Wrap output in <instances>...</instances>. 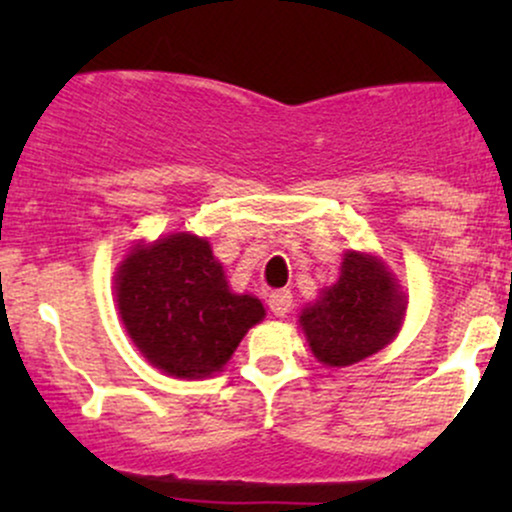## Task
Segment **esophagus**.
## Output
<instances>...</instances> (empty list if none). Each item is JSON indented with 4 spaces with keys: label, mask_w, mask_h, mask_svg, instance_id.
<instances>
[{
    "label": "esophagus",
    "mask_w": 512,
    "mask_h": 512,
    "mask_svg": "<svg viewBox=\"0 0 512 512\" xmlns=\"http://www.w3.org/2000/svg\"><path fill=\"white\" fill-rule=\"evenodd\" d=\"M291 305H293V293L289 289L274 291L272 296H269V310H272L276 317H284L291 310Z\"/></svg>",
    "instance_id": "1"
}]
</instances>
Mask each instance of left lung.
<instances>
[{
  "instance_id": "left-lung-1",
  "label": "left lung",
  "mask_w": 512,
  "mask_h": 512,
  "mask_svg": "<svg viewBox=\"0 0 512 512\" xmlns=\"http://www.w3.org/2000/svg\"><path fill=\"white\" fill-rule=\"evenodd\" d=\"M404 310L407 296L385 262L349 250L337 284L322 289L298 322L317 361L342 368L390 344L402 327Z\"/></svg>"
}]
</instances>
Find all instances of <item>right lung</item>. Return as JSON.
I'll return each mask as SVG.
<instances>
[{"label": "right lung", "instance_id": "add662e5", "mask_svg": "<svg viewBox=\"0 0 512 512\" xmlns=\"http://www.w3.org/2000/svg\"><path fill=\"white\" fill-rule=\"evenodd\" d=\"M117 310L146 361L175 378H209L264 317L260 298L228 289L209 240L173 233L134 245L115 276Z\"/></svg>", "mask_w": 512, "mask_h": 512}]
</instances>
